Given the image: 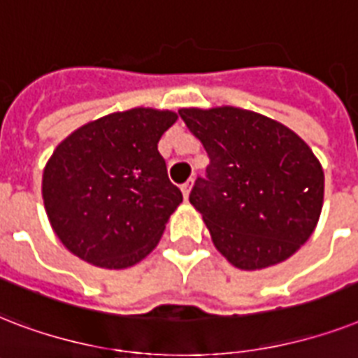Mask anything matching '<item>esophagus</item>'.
Here are the masks:
<instances>
[{
  "label": "esophagus",
  "instance_id": "esophagus-1",
  "mask_svg": "<svg viewBox=\"0 0 358 358\" xmlns=\"http://www.w3.org/2000/svg\"><path fill=\"white\" fill-rule=\"evenodd\" d=\"M192 185H194V179H188L187 182H182L181 185V190H182V196H185V199H188V194H190V190H192Z\"/></svg>",
  "mask_w": 358,
  "mask_h": 358
}]
</instances>
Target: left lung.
I'll list each match as a JSON object with an SVG mask.
<instances>
[{
    "label": "left lung",
    "instance_id": "8db88e82",
    "mask_svg": "<svg viewBox=\"0 0 358 358\" xmlns=\"http://www.w3.org/2000/svg\"><path fill=\"white\" fill-rule=\"evenodd\" d=\"M179 115L209 157L190 190L213 243L245 271L284 262L320 220L323 170L293 130L241 108Z\"/></svg>",
    "mask_w": 358,
    "mask_h": 358
}]
</instances>
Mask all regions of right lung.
Masks as SVG:
<instances>
[{"label":"right lung","instance_id":"1","mask_svg":"<svg viewBox=\"0 0 358 358\" xmlns=\"http://www.w3.org/2000/svg\"><path fill=\"white\" fill-rule=\"evenodd\" d=\"M177 115L151 108L106 115L57 145L43 176L50 224L74 256L104 268L153 250L182 201L159 140Z\"/></svg>","mask_w":358,"mask_h":358}]
</instances>
